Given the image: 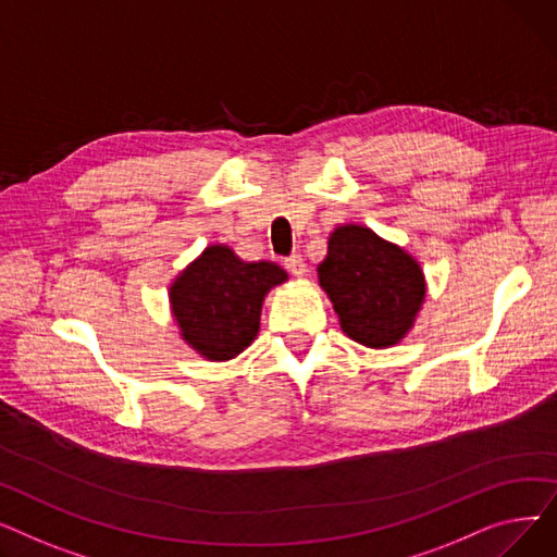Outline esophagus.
<instances>
[{"mask_svg":"<svg viewBox=\"0 0 557 557\" xmlns=\"http://www.w3.org/2000/svg\"><path fill=\"white\" fill-rule=\"evenodd\" d=\"M286 269H288V273H290V275L302 277V275H305V271H307V267H305V259H302L300 255L288 257V259H286Z\"/></svg>","mask_w":557,"mask_h":557,"instance_id":"obj_1","label":"esophagus"}]
</instances>
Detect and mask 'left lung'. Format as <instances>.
Listing matches in <instances>:
<instances>
[{"label": "left lung", "instance_id": "1", "mask_svg": "<svg viewBox=\"0 0 557 557\" xmlns=\"http://www.w3.org/2000/svg\"><path fill=\"white\" fill-rule=\"evenodd\" d=\"M318 284L343 334L372 349L399 345L416 327L426 298L420 261L361 223H338L330 232Z\"/></svg>", "mask_w": 557, "mask_h": 557}]
</instances>
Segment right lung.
Segmentation results:
<instances>
[{"instance_id":"obj_1","label":"right lung","mask_w":557,"mask_h":557,"mask_svg":"<svg viewBox=\"0 0 557 557\" xmlns=\"http://www.w3.org/2000/svg\"><path fill=\"white\" fill-rule=\"evenodd\" d=\"M288 280L273 261H244L210 244L169 284V309L181 338L205 361H230L257 338L261 307Z\"/></svg>"}]
</instances>
